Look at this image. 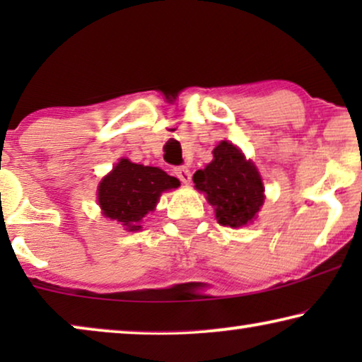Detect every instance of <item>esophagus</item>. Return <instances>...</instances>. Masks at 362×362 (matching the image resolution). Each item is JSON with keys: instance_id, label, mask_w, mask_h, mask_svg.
<instances>
[{"instance_id": "34e87169", "label": "esophagus", "mask_w": 362, "mask_h": 362, "mask_svg": "<svg viewBox=\"0 0 362 362\" xmlns=\"http://www.w3.org/2000/svg\"><path fill=\"white\" fill-rule=\"evenodd\" d=\"M175 175L177 176V180H180V181L182 182V185H189V181H191V171L187 170L186 166L176 168Z\"/></svg>"}]
</instances>
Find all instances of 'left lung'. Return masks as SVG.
I'll return each mask as SVG.
<instances>
[{"label":"left lung","mask_w":362,"mask_h":362,"mask_svg":"<svg viewBox=\"0 0 362 362\" xmlns=\"http://www.w3.org/2000/svg\"><path fill=\"white\" fill-rule=\"evenodd\" d=\"M212 155L214 160L192 176L196 189L204 192L219 224L234 229L250 224L265 199L259 170L226 140L212 150Z\"/></svg>","instance_id":"left-lung-1"}]
</instances>
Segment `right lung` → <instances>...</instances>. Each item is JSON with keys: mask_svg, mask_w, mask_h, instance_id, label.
<instances>
[{"mask_svg": "<svg viewBox=\"0 0 362 362\" xmlns=\"http://www.w3.org/2000/svg\"><path fill=\"white\" fill-rule=\"evenodd\" d=\"M180 185L177 177L160 168L136 165L122 158L98 185L97 199L103 216L133 232L140 230L143 217L155 211L161 192L176 189Z\"/></svg>", "mask_w": 362, "mask_h": 362, "instance_id": "add662e5", "label": "right lung"}]
</instances>
